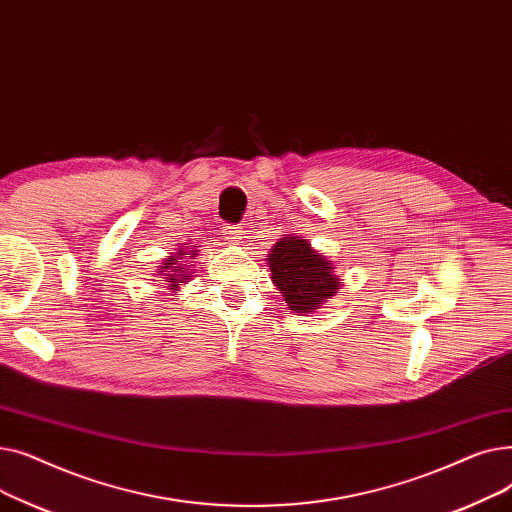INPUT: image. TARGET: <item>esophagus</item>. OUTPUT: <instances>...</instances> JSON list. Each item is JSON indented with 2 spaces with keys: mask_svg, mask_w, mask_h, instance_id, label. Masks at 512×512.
I'll use <instances>...</instances> for the list:
<instances>
[{
  "mask_svg": "<svg viewBox=\"0 0 512 512\" xmlns=\"http://www.w3.org/2000/svg\"><path fill=\"white\" fill-rule=\"evenodd\" d=\"M222 232L226 234L228 240H242V238H245V232H247V230L242 228L240 224H224Z\"/></svg>",
  "mask_w": 512,
  "mask_h": 512,
  "instance_id": "34e87169",
  "label": "esophagus"
}]
</instances>
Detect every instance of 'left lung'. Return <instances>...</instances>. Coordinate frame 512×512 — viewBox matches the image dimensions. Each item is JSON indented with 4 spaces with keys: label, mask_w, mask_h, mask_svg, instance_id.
<instances>
[{
    "label": "left lung",
    "mask_w": 512,
    "mask_h": 512,
    "mask_svg": "<svg viewBox=\"0 0 512 512\" xmlns=\"http://www.w3.org/2000/svg\"><path fill=\"white\" fill-rule=\"evenodd\" d=\"M272 282L280 288L290 311L309 313L334 297L338 278L332 263L315 253L305 238H280L270 257Z\"/></svg>",
    "instance_id": "obj_1"
}]
</instances>
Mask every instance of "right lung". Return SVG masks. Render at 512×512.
Here are the masks:
<instances>
[{
  "instance_id": "obj_1",
  "label": "right lung",
  "mask_w": 512,
  "mask_h": 512,
  "mask_svg": "<svg viewBox=\"0 0 512 512\" xmlns=\"http://www.w3.org/2000/svg\"><path fill=\"white\" fill-rule=\"evenodd\" d=\"M178 255H184V253L180 251ZM178 259H180V257H168V259H166V263L161 265V272H168V274H164V276L168 278V280H164V282H170L172 290H176L180 282L188 280V274L184 272L186 267H184L182 263H178Z\"/></svg>"
}]
</instances>
